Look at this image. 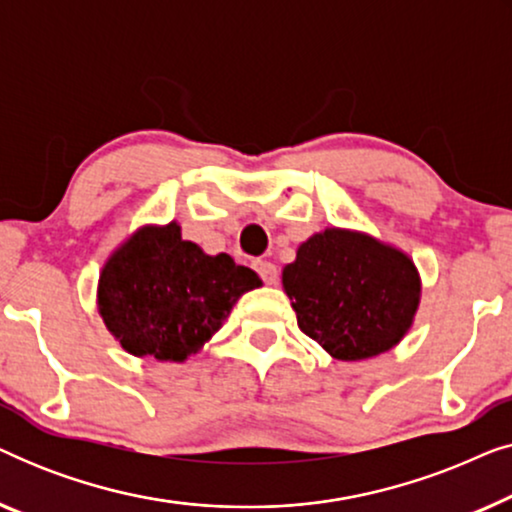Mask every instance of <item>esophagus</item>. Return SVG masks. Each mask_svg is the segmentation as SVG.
I'll list each match as a JSON object with an SVG mask.
<instances>
[{
	"label": "esophagus",
	"mask_w": 512,
	"mask_h": 512,
	"mask_svg": "<svg viewBox=\"0 0 512 512\" xmlns=\"http://www.w3.org/2000/svg\"><path fill=\"white\" fill-rule=\"evenodd\" d=\"M254 268H256L258 275H261V279H263L265 284H277L279 270H277L275 263H270V261H256Z\"/></svg>",
	"instance_id": "34e87169"
}]
</instances>
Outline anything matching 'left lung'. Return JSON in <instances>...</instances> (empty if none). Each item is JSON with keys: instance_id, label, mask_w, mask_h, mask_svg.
<instances>
[{"instance_id": "left-lung-1", "label": "left lung", "mask_w": 512, "mask_h": 512, "mask_svg": "<svg viewBox=\"0 0 512 512\" xmlns=\"http://www.w3.org/2000/svg\"><path fill=\"white\" fill-rule=\"evenodd\" d=\"M298 326L333 359L366 361L394 349L415 324L422 277L412 258L363 230L324 228L282 270Z\"/></svg>"}]
</instances>
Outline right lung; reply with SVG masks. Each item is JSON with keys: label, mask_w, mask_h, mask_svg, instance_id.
Returning <instances> with one entry per match:
<instances>
[{"label": "right lung", "mask_w": 512, "mask_h": 512, "mask_svg": "<svg viewBox=\"0 0 512 512\" xmlns=\"http://www.w3.org/2000/svg\"><path fill=\"white\" fill-rule=\"evenodd\" d=\"M261 286L228 254L181 240L177 221L146 223L111 251L97 279V312L132 356L184 363L223 326L237 300Z\"/></svg>", "instance_id": "1"}]
</instances>
